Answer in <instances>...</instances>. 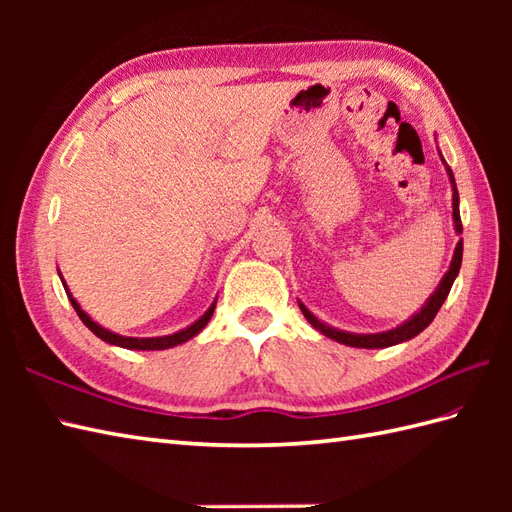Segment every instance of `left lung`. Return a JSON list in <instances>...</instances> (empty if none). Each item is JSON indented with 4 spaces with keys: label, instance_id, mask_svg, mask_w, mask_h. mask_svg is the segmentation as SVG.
<instances>
[{
    "label": "left lung",
    "instance_id": "left-lung-1",
    "mask_svg": "<svg viewBox=\"0 0 512 512\" xmlns=\"http://www.w3.org/2000/svg\"><path fill=\"white\" fill-rule=\"evenodd\" d=\"M447 171H449V180L453 184V222H455V231L462 233L460 195H458V189H455V178H453V173H451L449 167H447ZM460 266H462V239L458 242V246H455V255H453V262H451L449 273L442 277L438 290L433 292L431 299L427 303H424V308L416 314V317H411L409 321H405L402 325H398V328L389 330V332H380V334H350V332H341V330L330 328V325L321 323L306 306H303V303H299V308L303 312V317L310 321V325H314V328H317L319 332H323L325 336H330V339L339 341L343 345L365 347V350H376V347H389V345H396V343L413 339V336H418L433 319H436V314L442 308L444 299L449 297V290L453 286L455 277H458V273H460Z\"/></svg>",
    "mask_w": 512,
    "mask_h": 512
}]
</instances>
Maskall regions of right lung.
Listing matches in <instances>:
<instances>
[{
  "mask_svg": "<svg viewBox=\"0 0 512 512\" xmlns=\"http://www.w3.org/2000/svg\"><path fill=\"white\" fill-rule=\"evenodd\" d=\"M68 297H70L72 308L76 310V314H79V319H81L85 325H88V328H90L96 336H99V339H103L105 343L125 347V350H169V347H173V345H180V343H184V341L193 339V336L198 334L206 323H209V319L213 317V310H215V303H213V306L204 312V317H200L193 325H189V328H184V330H180V332H176V334L156 336V339H134V336H121V334H114V332H110V330L101 328L99 323H94V321L88 317V314H85V312L81 310V306L72 299L70 292H68Z\"/></svg>",
  "mask_w": 512,
  "mask_h": 512,
  "instance_id": "add662e5",
  "label": "right lung"
}]
</instances>
